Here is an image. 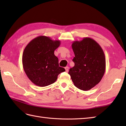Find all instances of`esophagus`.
<instances>
[{"instance_id":"1","label":"esophagus","mask_w":126,"mask_h":126,"mask_svg":"<svg viewBox=\"0 0 126 126\" xmlns=\"http://www.w3.org/2000/svg\"><path fill=\"white\" fill-rule=\"evenodd\" d=\"M65 69L66 72H68V71H69V67H68V66H66V67H65Z\"/></svg>"}]
</instances>
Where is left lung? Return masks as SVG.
I'll return each instance as SVG.
<instances>
[{"label":"left lung","instance_id":"obj_1","mask_svg":"<svg viewBox=\"0 0 126 126\" xmlns=\"http://www.w3.org/2000/svg\"><path fill=\"white\" fill-rule=\"evenodd\" d=\"M75 57L74 67L69 74L79 89L87 91L101 81L106 70V58L101 46L95 40L85 37L71 45Z\"/></svg>","mask_w":126,"mask_h":126}]
</instances>
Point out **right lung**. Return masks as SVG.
Returning <instances> with one entry per match:
<instances>
[{"label":"right lung","mask_w":126,"mask_h":126,"mask_svg":"<svg viewBox=\"0 0 126 126\" xmlns=\"http://www.w3.org/2000/svg\"><path fill=\"white\" fill-rule=\"evenodd\" d=\"M61 42L50 37L39 36L26 45L23 53L24 70L29 79L39 87L53 83L64 68L59 66L58 59L54 54Z\"/></svg>","instance_id":"obj_1"}]
</instances>
